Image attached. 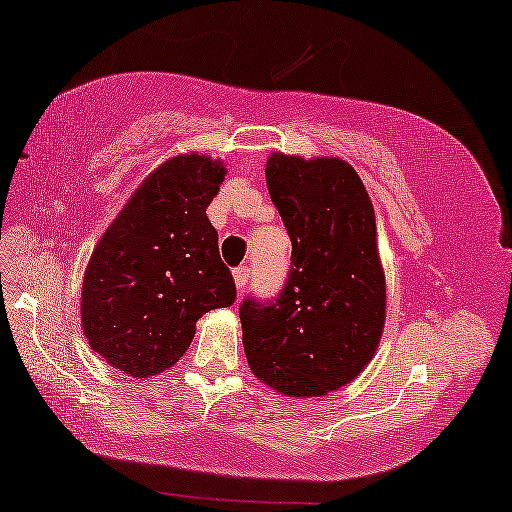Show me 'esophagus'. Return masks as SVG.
I'll list each match as a JSON object with an SVG mask.
<instances>
[{"label":"esophagus","instance_id":"34e87169","mask_svg":"<svg viewBox=\"0 0 512 512\" xmlns=\"http://www.w3.org/2000/svg\"><path fill=\"white\" fill-rule=\"evenodd\" d=\"M249 265H240L233 270V279H235V288H238V293L247 288V281H249Z\"/></svg>","mask_w":512,"mask_h":512}]
</instances>
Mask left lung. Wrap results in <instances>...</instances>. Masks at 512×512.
I'll list each match as a JSON object with an SVG mask.
<instances>
[{
  "label": "left lung",
  "mask_w": 512,
  "mask_h": 512,
  "mask_svg": "<svg viewBox=\"0 0 512 512\" xmlns=\"http://www.w3.org/2000/svg\"><path fill=\"white\" fill-rule=\"evenodd\" d=\"M265 178L293 254L277 297L242 300V343L272 389L325 396L364 371L382 336L375 212L357 171L338 157L274 153Z\"/></svg>",
  "instance_id": "1"
}]
</instances>
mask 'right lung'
<instances>
[{
	"label": "right lung",
	"mask_w": 512,
	"mask_h": 512,
	"mask_svg": "<svg viewBox=\"0 0 512 512\" xmlns=\"http://www.w3.org/2000/svg\"><path fill=\"white\" fill-rule=\"evenodd\" d=\"M224 174L196 153L164 162L93 249L82 325L93 352L114 368L132 377L167 371L190 348L196 320L235 302L206 215Z\"/></svg>",
	"instance_id": "right-lung-1"
}]
</instances>
